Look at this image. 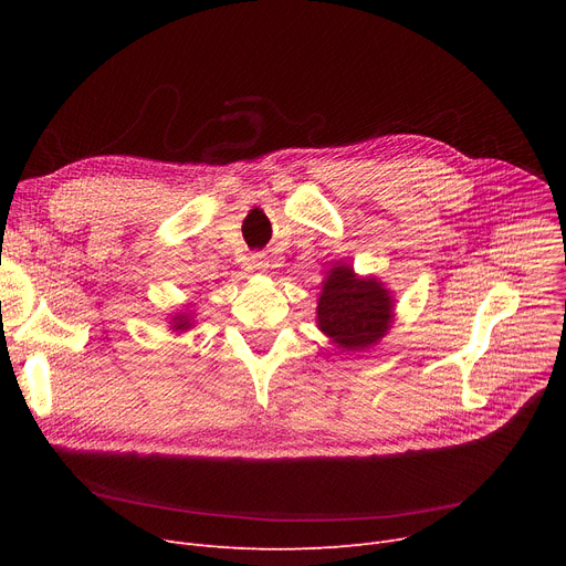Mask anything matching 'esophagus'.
<instances>
[{
	"label": "esophagus",
	"instance_id": "esophagus-1",
	"mask_svg": "<svg viewBox=\"0 0 566 566\" xmlns=\"http://www.w3.org/2000/svg\"><path fill=\"white\" fill-rule=\"evenodd\" d=\"M243 265H245V271H250V273H265L268 259H265L263 252H254V254H250V256L245 259Z\"/></svg>",
	"mask_w": 566,
	"mask_h": 566
}]
</instances>
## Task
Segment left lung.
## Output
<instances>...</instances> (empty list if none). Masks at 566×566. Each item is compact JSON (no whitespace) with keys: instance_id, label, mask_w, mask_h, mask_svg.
<instances>
[{"instance_id":"1","label":"left lung","mask_w":566,"mask_h":566,"mask_svg":"<svg viewBox=\"0 0 566 566\" xmlns=\"http://www.w3.org/2000/svg\"><path fill=\"white\" fill-rule=\"evenodd\" d=\"M395 298L376 277H358L350 265L331 268L323 280L316 323L342 350H365L388 335Z\"/></svg>"}]
</instances>
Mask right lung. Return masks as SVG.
Listing matches in <instances>:
<instances>
[{
  "label": "right lung",
  "mask_w": 566,
  "mask_h": 566,
  "mask_svg": "<svg viewBox=\"0 0 566 566\" xmlns=\"http://www.w3.org/2000/svg\"><path fill=\"white\" fill-rule=\"evenodd\" d=\"M171 328H174L176 333L190 331V328H192V318H190V314H176V316L171 318Z\"/></svg>",
  "instance_id": "1"
}]
</instances>
